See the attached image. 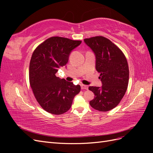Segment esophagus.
I'll list each match as a JSON object with an SVG mask.
<instances>
[{"label":"esophagus","mask_w":153,"mask_h":153,"mask_svg":"<svg viewBox=\"0 0 153 153\" xmlns=\"http://www.w3.org/2000/svg\"><path fill=\"white\" fill-rule=\"evenodd\" d=\"M81 89H85L87 90L88 89V86L86 85H84V84H81Z\"/></svg>","instance_id":"obj_1"}]
</instances>
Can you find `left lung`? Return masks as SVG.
Listing matches in <instances>:
<instances>
[{"label": "left lung", "mask_w": 153, "mask_h": 153, "mask_svg": "<svg viewBox=\"0 0 153 153\" xmlns=\"http://www.w3.org/2000/svg\"><path fill=\"white\" fill-rule=\"evenodd\" d=\"M85 43L96 55V69L100 73L102 87H89L94 98L90 105L100 112L117 106L127 90L129 68L126 57L118 47L103 36L84 39Z\"/></svg>", "instance_id": "left-lung-1"}]
</instances>
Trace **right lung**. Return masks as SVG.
I'll list each match as a JSON object with an SVG mask.
<instances>
[{"label":"right lung","mask_w":153,"mask_h":153,"mask_svg":"<svg viewBox=\"0 0 153 153\" xmlns=\"http://www.w3.org/2000/svg\"><path fill=\"white\" fill-rule=\"evenodd\" d=\"M81 41L51 37L34 50L30 61L29 82L35 98L47 112L61 115L70 109L80 85L56 76L58 69L66 65L71 51Z\"/></svg>","instance_id":"add662e5"}]
</instances>
